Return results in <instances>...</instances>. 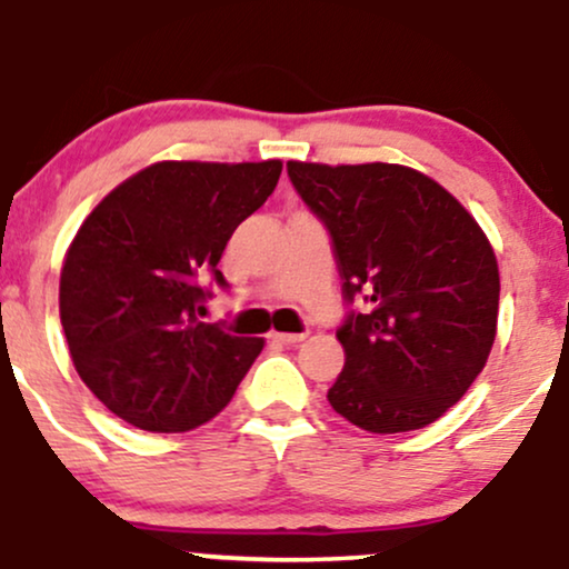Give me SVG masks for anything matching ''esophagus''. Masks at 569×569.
<instances>
[{"mask_svg":"<svg viewBox=\"0 0 569 569\" xmlns=\"http://www.w3.org/2000/svg\"><path fill=\"white\" fill-rule=\"evenodd\" d=\"M305 337V331H297V335H293V331H272V339L280 345H299Z\"/></svg>","mask_w":569,"mask_h":569,"instance_id":"obj_1","label":"esophagus"}]
</instances>
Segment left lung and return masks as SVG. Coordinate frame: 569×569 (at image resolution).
Listing matches in <instances>:
<instances>
[{
    "mask_svg": "<svg viewBox=\"0 0 569 569\" xmlns=\"http://www.w3.org/2000/svg\"><path fill=\"white\" fill-rule=\"evenodd\" d=\"M289 176L335 240L345 297L367 310L337 331V415L369 433H407L455 407L498 335L492 243L439 181L396 166L289 160Z\"/></svg>",
    "mask_w": 569,
    "mask_h": 569,
    "instance_id": "left-lung-1",
    "label": "left lung"
}]
</instances>
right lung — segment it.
Listing matches in <instances>:
<instances>
[{
  "instance_id": "obj_1",
  "label": "right lung",
  "mask_w": 569,
  "mask_h": 569,
  "mask_svg": "<svg viewBox=\"0 0 569 569\" xmlns=\"http://www.w3.org/2000/svg\"><path fill=\"white\" fill-rule=\"evenodd\" d=\"M283 162L162 160L84 217L61 267L58 310L77 375L112 415L152 433L213 420L264 348L198 312L234 227Z\"/></svg>"
}]
</instances>
